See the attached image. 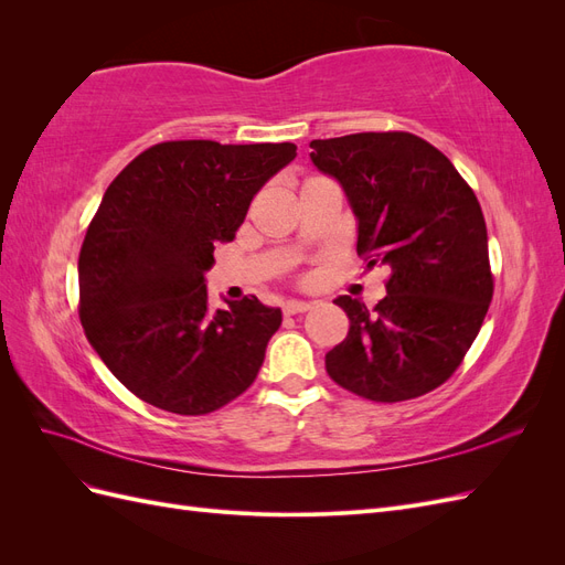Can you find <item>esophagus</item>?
<instances>
[{"label": "esophagus", "instance_id": "obj_1", "mask_svg": "<svg viewBox=\"0 0 565 565\" xmlns=\"http://www.w3.org/2000/svg\"><path fill=\"white\" fill-rule=\"evenodd\" d=\"M311 309V303L309 301H287L285 306H282V311L287 313V316H297V313H306Z\"/></svg>", "mask_w": 565, "mask_h": 565}]
</instances>
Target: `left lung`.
Returning <instances> with one entry per match:
<instances>
[{"label": "left lung", "mask_w": 565, "mask_h": 565, "mask_svg": "<svg viewBox=\"0 0 565 565\" xmlns=\"http://www.w3.org/2000/svg\"><path fill=\"white\" fill-rule=\"evenodd\" d=\"M311 148L313 164L351 202L358 256L388 270L374 309L349 295L334 299L351 324L324 367L374 403L424 396L465 361L492 299L481 204L455 164L415 134L363 131Z\"/></svg>", "instance_id": "1"}]
</instances>
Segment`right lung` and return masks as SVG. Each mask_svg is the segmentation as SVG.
Wrapping results in <instances>:
<instances>
[{
	"instance_id": "obj_1",
	"label": "right lung",
	"mask_w": 565,
	"mask_h": 565,
	"mask_svg": "<svg viewBox=\"0 0 565 565\" xmlns=\"http://www.w3.org/2000/svg\"><path fill=\"white\" fill-rule=\"evenodd\" d=\"M295 158V143L164 141L108 185L79 249V320L136 398L198 417L256 380L282 313L256 297L212 311L204 270Z\"/></svg>"
}]
</instances>
